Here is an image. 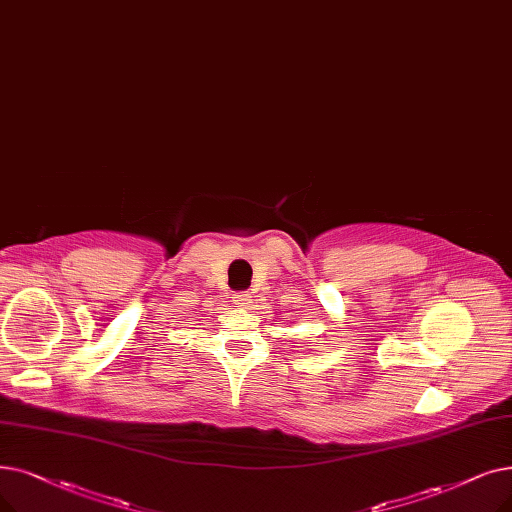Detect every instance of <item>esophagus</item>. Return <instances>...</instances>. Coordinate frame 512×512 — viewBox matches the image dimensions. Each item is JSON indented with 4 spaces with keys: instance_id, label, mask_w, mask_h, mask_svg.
<instances>
[{
    "instance_id": "obj_1",
    "label": "esophagus",
    "mask_w": 512,
    "mask_h": 512,
    "mask_svg": "<svg viewBox=\"0 0 512 512\" xmlns=\"http://www.w3.org/2000/svg\"><path fill=\"white\" fill-rule=\"evenodd\" d=\"M232 301H234V305H236V307H249V303H251V295H249V293H234Z\"/></svg>"
}]
</instances>
